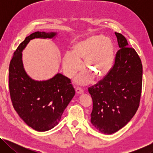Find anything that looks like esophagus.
<instances>
[{
    "instance_id": "obj_1",
    "label": "esophagus",
    "mask_w": 153,
    "mask_h": 153,
    "mask_svg": "<svg viewBox=\"0 0 153 153\" xmlns=\"http://www.w3.org/2000/svg\"><path fill=\"white\" fill-rule=\"evenodd\" d=\"M76 92L77 94H82V93H84V90H83L81 88H77L76 89Z\"/></svg>"
}]
</instances>
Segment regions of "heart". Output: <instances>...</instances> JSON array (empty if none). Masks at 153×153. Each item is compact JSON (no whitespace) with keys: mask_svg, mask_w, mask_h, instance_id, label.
Returning <instances> with one entry per match:
<instances>
[{"mask_svg":"<svg viewBox=\"0 0 153 153\" xmlns=\"http://www.w3.org/2000/svg\"><path fill=\"white\" fill-rule=\"evenodd\" d=\"M90 73L101 78L109 74L114 61L112 41L102 35L90 36L75 44L73 53L67 51L63 59V68L66 76L73 77L82 67L81 60ZM90 81L88 74L79 75L76 79L77 84H84Z\"/></svg>","mask_w":153,"mask_h":153,"instance_id":"heart-1","label":"heart"}]
</instances>
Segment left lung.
Masks as SVG:
<instances>
[{"instance_id": "1", "label": "left lung", "mask_w": 153, "mask_h": 153, "mask_svg": "<svg viewBox=\"0 0 153 153\" xmlns=\"http://www.w3.org/2000/svg\"><path fill=\"white\" fill-rule=\"evenodd\" d=\"M120 50L107 76L88 88L93 101L91 123L100 132L111 134L125 126L139 107L142 65L126 38L115 32Z\"/></svg>"}]
</instances>
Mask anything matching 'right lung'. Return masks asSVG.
Instances as JSON below:
<instances>
[{"mask_svg":"<svg viewBox=\"0 0 153 153\" xmlns=\"http://www.w3.org/2000/svg\"><path fill=\"white\" fill-rule=\"evenodd\" d=\"M55 32H36L27 36L15 51L9 69L11 101L21 119L31 128L45 131L59 123L64 110L75 95L70 79L57 73L51 79L38 81L25 71L22 52L34 38L53 39Z\"/></svg>","mask_w":153,"mask_h":153,"instance_id":"add662e5","label":"right lung"}]
</instances>
